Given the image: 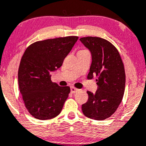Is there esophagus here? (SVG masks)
Masks as SVG:
<instances>
[{
	"mask_svg": "<svg viewBox=\"0 0 146 146\" xmlns=\"http://www.w3.org/2000/svg\"><path fill=\"white\" fill-rule=\"evenodd\" d=\"M78 90L79 89L76 88L75 87H71V88H70V92H71V93H76Z\"/></svg>",
	"mask_w": 146,
	"mask_h": 146,
	"instance_id": "obj_1",
	"label": "esophagus"
}]
</instances>
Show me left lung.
<instances>
[{"instance_id": "1", "label": "left lung", "mask_w": 146, "mask_h": 146, "mask_svg": "<svg viewBox=\"0 0 146 146\" xmlns=\"http://www.w3.org/2000/svg\"><path fill=\"white\" fill-rule=\"evenodd\" d=\"M80 40L92 54L88 78L96 76L98 86L95 93L87 91L88 100L82 105V111L88 118L102 121L110 118L122 101L125 85L124 65L118 49L108 40L92 36Z\"/></svg>"}]
</instances>
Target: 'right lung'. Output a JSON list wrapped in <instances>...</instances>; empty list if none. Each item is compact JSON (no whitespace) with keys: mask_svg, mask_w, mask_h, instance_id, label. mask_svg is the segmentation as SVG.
Returning a JSON list of instances; mask_svg holds the SVG:
<instances>
[{"mask_svg":"<svg viewBox=\"0 0 146 146\" xmlns=\"http://www.w3.org/2000/svg\"><path fill=\"white\" fill-rule=\"evenodd\" d=\"M78 39L73 35L46 39L25 49L18 68V85L25 108L36 119H51L61 112L70 88L52 82L50 73L62 66Z\"/></svg>","mask_w":146,"mask_h":146,"instance_id":"add662e5","label":"right lung"}]
</instances>
